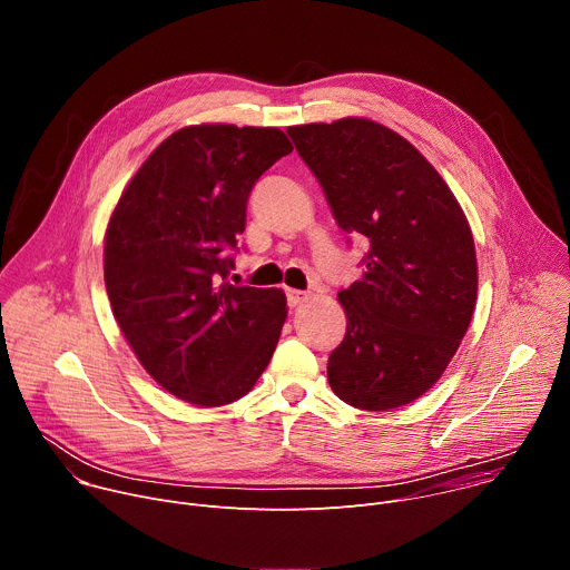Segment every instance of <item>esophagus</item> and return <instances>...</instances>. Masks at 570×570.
<instances>
[{
  "instance_id": "34e87169",
  "label": "esophagus",
  "mask_w": 570,
  "mask_h": 570,
  "mask_svg": "<svg viewBox=\"0 0 570 570\" xmlns=\"http://www.w3.org/2000/svg\"><path fill=\"white\" fill-rule=\"evenodd\" d=\"M286 299H288V306H297V304H302V302H306V299H308V293H304V291H295V288H288V291H286Z\"/></svg>"
}]
</instances>
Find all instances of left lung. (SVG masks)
I'll list each match as a JSON object with an SVG mask.
<instances>
[{
    "label": "left lung",
    "mask_w": 570,
    "mask_h": 570,
    "mask_svg": "<svg viewBox=\"0 0 570 570\" xmlns=\"http://www.w3.org/2000/svg\"><path fill=\"white\" fill-rule=\"evenodd\" d=\"M336 223L365 236L363 275L338 293L347 313L332 390L354 409L390 411L446 370L475 308L469 223L431 161L370 119L286 128Z\"/></svg>",
    "instance_id": "obj_1"
}]
</instances>
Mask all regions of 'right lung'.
<instances>
[{"mask_svg": "<svg viewBox=\"0 0 570 570\" xmlns=\"http://www.w3.org/2000/svg\"><path fill=\"white\" fill-rule=\"evenodd\" d=\"M291 150L279 128H180L110 216L104 275L119 330L144 370L194 405L250 392L277 347L286 295L225 279L255 183Z\"/></svg>", "mask_w": 570, "mask_h": 570, "instance_id": "1", "label": "right lung"}]
</instances>
